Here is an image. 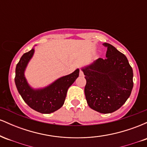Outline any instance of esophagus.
<instances>
[{
	"label": "esophagus",
	"mask_w": 147,
	"mask_h": 147,
	"mask_svg": "<svg viewBox=\"0 0 147 147\" xmlns=\"http://www.w3.org/2000/svg\"><path fill=\"white\" fill-rule=\"evenodd\" d=\"M83 75H84L83 71H82V70H80V71H79V76H83Z\"/></svg>",
	"instance_id": "esophagus-1"
}]
</instances>
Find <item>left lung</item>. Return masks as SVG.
<instances>
[{
	"instance_id": "8db88e82",
	"label": "left lung",
	"mask_w": 147,
	"mask_h": 147,
	"mask_svg": "<svg viewBox=\"0 0 147 147\" xmlns=\"http://www.w3.org/2000/svg\"><path fill=\"white\" fill-rule=\"evenodd\" d=\"M106 57L82 68L86 79L84 92L88 106L101 113L118 110L129 98L133 86V69L124 54L109 43Z\"/></svg>"
}]
</instances>
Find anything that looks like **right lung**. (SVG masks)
<instances>
[{
    "label": "right lung",
    "mask_w": 147,
    "mask_h": 147,
    "mask_svg": "<svg viewBox=\"0 0 147 147\" xmlns=\"http://www.w3.org/2000/svg\"><path fill=\"white\" fill-rule=\"evenodd\" d=\"M34 53V49L32 48L21 57L16 67L15 84L22 98L31 109L41 113H51L63 105L68 89L79 77V69L60 77L48 86L34 89L25 77V68Z\"/></svg>",
    "instance_id": "add662e5"
}]
</instances>
